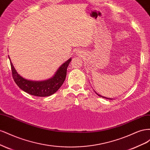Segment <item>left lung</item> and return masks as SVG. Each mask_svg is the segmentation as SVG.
<instances>
[{"label": "left lung", "instance_id": "obj_1", "mask_svg": "<svg viewBox=\"0 0 150 150\" xmlns=\"http://www.w3.org/2000/svg\"><path fill=\"white\" fill-rule=\"evenodd\" d=\"M96 92V91H95ZM99 96H101V97H102V98H105V99H109V98H106V97H104V96H101V95H99V94H98V93H96Z\"/></svg>", "mask_w": 150, "mask_h": 150}]
</instances>
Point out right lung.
Wrapping results in <instances>:
<instances>
[{"mask_svg": "<svg viewBox=\"0 0 150 150\" xmlns=\"http://www.w3.org/2000/svg\"><path fill=\"white\" fill-rule=\"evenodd\" d=\"M8 58L10 57L8 56ZM71 61L68 59L59 67L52 78L41 81L25 79L17 73L10 59L13 79L16 84L25 93L35 96L46 97L51 96L59 89L66 79L67 68Z\"/></svg>", "mask_w": 150, "mask_h": 150, "instance_id": "add662e5", "label": "right lung"}]
</instances>
